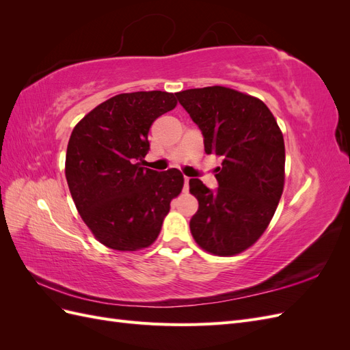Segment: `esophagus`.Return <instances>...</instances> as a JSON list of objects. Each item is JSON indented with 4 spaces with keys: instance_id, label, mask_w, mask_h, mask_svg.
Wrapping results in <instances>:
<instances>
[{
    "instance_id": "esophagus-1",
    "label": "esophagus",
    "mask_w": 350,
    "mask_h": 350,
    "mask_svg": "<svg viewBox=\"0 0 350 350\" xmlns=\"http://www.w3.org/2000/svg\"><path fill=\"white\" fill-rule=\"evenodd\" d=\"M188 183H189V178H184V187H183V191L184 193H187L188 191V189H189V185H188Z\"/></svg>"
}]
</instances>
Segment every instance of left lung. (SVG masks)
Segmentation results:
<instances>
[{"label": "left lung", "instance_id": "obj_1", "mask_svg": "<svg viewBox=\"0 0 350 350\" xmlns=\"http://www.w3.org/2000/svg\"><path fill=\"white\" fill-rule=\"evenodd\" d=\"M204 139V152L221 159L219 187L189 179L198 200L189 229L198 245L216 256H235L269 226L284 184V142L260 99L213 86L175 93Z\"/></svg>", "mask_w": 350, "mask_h": 350}]
</instances>
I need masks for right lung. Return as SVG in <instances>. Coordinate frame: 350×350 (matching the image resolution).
Listing matches in <instances>:
<instances>
[{"mask_svg": "<svg viewBox=\"0 0 350 350\" xmlns=\"http://www.w3.org/2000/svg\"><path fill=\"white\" fill-rule=\"evenodd\" d=\"M176 107L174 93H122L105 100L74 126L66 178L81 219L112 250L152 245L184 176L172 167L143 166L150 150V125Z\"/></svg>", "mask_w": 350, "mask_h": 350, "instance_id": "add662e5", "label": "right lung"}]
</instances>
